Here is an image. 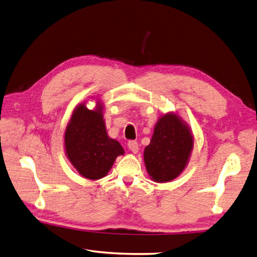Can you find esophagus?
Instances as JSON below:
<instances>
[{
    "label": "esophagus",
    "mask_w": 257,
    "mask_h": 257,
    "mask_svg": "<svg viewBox=\"0 0 257 257\" xmlns=\"http://www.w3.org/2000/svg\"><path fill=\"white\" fill-rule=\"evenodd\" d=\"M128 148L131 151V152L137 154L139 152V144H138L137 141H129L128 142Z\"/></svg>",
    "instance_id": "esophagus-1"
}]
</instances>
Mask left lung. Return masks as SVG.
<instances>
[{"mask_svg":"<svg viewBox=\"0 0 257 257\" xmlns=\"http://www.w3.org/2000/svg\"><path fill=\"white\" fill-rule=\"evenodd\" d=\"M193 149V136L188 124L174 113L157 120L153 137L144 149V164L151 179L168 182L186 168Z\"/></svg>","mask_w":257,"mask_h":257,"instance_id":"obj_1","label":"left lung"}]
</instances>
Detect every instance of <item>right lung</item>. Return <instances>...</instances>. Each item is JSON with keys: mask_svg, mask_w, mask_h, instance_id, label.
<instances>
[{"mask_svg": "<svg viewBox=\"0 0 257 257\" xmlns=\"http://www.w3.org/2000/svg\"><path fill=\"white\" fill-rule=\"evenodd\" d=\"M64 141L72 166L90 180L106 176L116 157L124 153L120 143L107 136L100 102L94 109H88L84 103L78 105L66 127Z\"/></svg>", "mask_w": 257, "mask_h": 257, "instance_id": "add662e5", "label": "right lung"}]
</instances>
